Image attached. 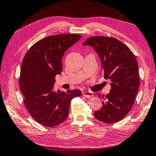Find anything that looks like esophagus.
I'll return each mask as SVG.
<instances>
[{
	"mask_svg": "<svg viewBox=\"0 0 156 156\" xmlns=\"http://www.w3.org/2000/svg\"><path fill=\"white\" fill-rule=\"evenodd\" d=\"M82 94H83L84 97H87V98H90V97L93 96V93L92 92H90V91H84L82 93Z\"/></svg>",
	"mask_w": 156,
	"mask_h": 156,
	"instance_id": "34e87169",
	"label": "esophagus"
}]
</instances>
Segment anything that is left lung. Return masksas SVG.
<instances>
[{
    "label": "left lung",
    "instance_id": "left-lung-1",
    "mask_svg": "<svg viewBox=\"0 0 156 156\" xmlns=\"http://www.w3.org/2000/svg\"><path fill=\"white\" fill-rule=\"evenodd\" d=\"M83 45L91 46L99 54L104 78L111 81L110 92L103 95L102 108L94 112V117L104 123L117 122L129 114L138 93L140 78L136 57L126 44L113 37L91 36Z\"/></svg>",
    "mask_w": 156,
    "mask_h": 156
}]
</instances>
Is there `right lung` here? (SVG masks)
<instances>
[{
    "mask_svg": "<svg viewBox=\"0 0 156 156\" xmlns=\"http://www.w3.org/2000/svg\"><path fill=\"white\" fill-rule=\"evenodd\" d=\"M81 38L68 34L47 36L34 44L23 57L19 83L24 105L34 120L43 126L62 124L68 116L71 101L80 96L78 89L56 92L53 86L55 76L62 74L64 52Z\"/></svg>",
    "mask_w": 156,
    "mask_h": 156,
    "instance_id": "obj_1",
    "label": "right lung"
}]
</instances>
